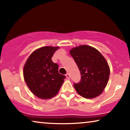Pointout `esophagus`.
<instances>
[{"mask_svg": "<svg viewBox=\"0 0 130 130\" xmlns=\"http://www.w3.org/2000/svg\"><path fill=\"white\" fill-rule=\"evenodd\" d=\"M66 77L67 78V79H70V74L68 73H67L66 74Z\"/></svg>", "mask_w": 130, "mask_h": 130, "instance_id": "34e87169", "label": "esophagus"}]
</instances>
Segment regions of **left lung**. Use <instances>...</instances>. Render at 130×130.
I'll return each mask as SVG.
<instances>
[{"label": "left lung", "instance_id": "obj_1", "mask_svg": "<svg viewBox=\"0 0 130 130\" xmlns=\"http://www.w3.org/2000/svg\"><path fill=\"white\" fill-rule=\"evenodd\" d=\"M81 74L80 82L74 83L78 93L85 98L92 99L101 95L109 79L108 64L98 50L83 45L70 51Z\"/></svg>", "mask_w": 130, "mask_h": 130}]
</instances>
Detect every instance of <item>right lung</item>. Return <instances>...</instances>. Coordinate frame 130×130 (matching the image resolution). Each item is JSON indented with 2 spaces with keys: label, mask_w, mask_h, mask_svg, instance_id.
Listing matches in <instances>:
<instances>
[{
  "label": "right lung",
  "mask_w": 130,
  "mask_h": 130,
  "mask_svg": "<svg viewBox=\"0 0 130 130\" xmlns=\"http://www.w3.org/2000/svg\"><path fill=\"white\" fill-rule=\"evenodd\" d=\"M58 47L46 46L36 50L25 64L23 73L30 90L38 98L50 99L59 91L66 76L58 73L52 57Z\"/></svg>",
  "instance_id": "obj_1"
}]
</instances>
